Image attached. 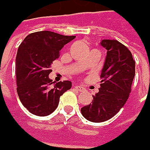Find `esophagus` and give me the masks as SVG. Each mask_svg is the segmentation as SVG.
Masks as SVG:
<instances>
[{
  "label": "esophagus",
  "mask_w": 150,
  "mask_h": 150,
  "mask_svg": "<svg viewBox=\"0 0 150 150\" xmlns=\"http://www.w3.org/2000/svg\"><path fill=\"white\" fill-rule=\"evenodd\" d=\"M75 88L78 90V91H83V90H84L83 87V86H80V85H76L75 86Z\"/></svg>",
  "instance_id": "1"
}]
</instances>
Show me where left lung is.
<instances>
[{
  "label": "left lung",
  "instance_id": "1",
  "mask_svg": "<svg viewBox=\"0 0 150 150\" xmlns=\"http://www.w3.org/2000/svg\"><path fill=\"white\" fill-rule=\"evenodd\" d=\"M100 45L107 50L101 88L92 103L81 108L84 118L93 123L107 121L119 112L129 98L135 75V62L124 45L109 39L102 40Z\"/></svg>",
  "mask_w": 150,
  "mask_h": 150
}]
</instances>
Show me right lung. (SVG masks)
<instances>
[{"instance_id": "obj_1", "label": "right lung", "mask_w": 150, "mask_h": 150, "mask_svg": "<svg viewBox=\"0 0 150 150\" xmlns=\"http://www.w3.org/2000/svg\"><path fill=\"white\" fill-rule=\"evenodd\" d=\"M75 38L42 31L29 34L19 46L16 58V90L21 103L32 114L47 116L54 112L61 96L72 88L70 81L54 83L48 76L61 49Z\"/></svg>"}]
</instances>
